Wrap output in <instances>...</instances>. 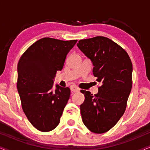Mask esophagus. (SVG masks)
<instances>
[{"instance_id": "obj_1", "label": "esophagus", "mask_w": 150, "mask_h": 150, "mask_svg": "<svg viewBox=\"0 0 150 150\" xmlns=\"http://www.w3.org/2000/svg\"><path fill=\"white\" fill-rule=\"evenodd\" d=\"M70 89H71V91L73 92H78L80 90L79 88L76 85H71L70 87Z\"/></svg>"}]
</instances>
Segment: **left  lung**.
I'll list each match as a JSON object with an SVG mask.
<instances>
[{
    "mask_svg": "<svg viewBox=\"0 0 150 150\" xmlns=\"http://www.w3.org/2000/svg\"><path fill=\"white\" fill-rule=\"evenodd\" d=\"M77 46L93 63V73L101 82L97 94L81 90L82 120L90 131L107 132L124 115L132 88V64L128 53L105 37L79 41Z\"/></svg>",
    "mask_w": 150,
    "mask_h": 150,
    "instance_id": "1",
    "label": "left lung"
}]
</instances>
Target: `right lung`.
<instances>
[{"instance_id":"obj_1","label":"right lung","mask_w":150,"mask_h":150,"mask_svg":"<svg viewBox=\"0 0 150 150\" xmlns=\"http://www.w3.org/2000/svg\"><path fill=\"white\" fill-rule=\"evenodd\" d=\"M77 40L44 38L37 41L20 57L17 88L26 117L38 130L49 132L58 126L70 89L59 85L53 89L57 71Z\"/></svg>"}]
</instances>
